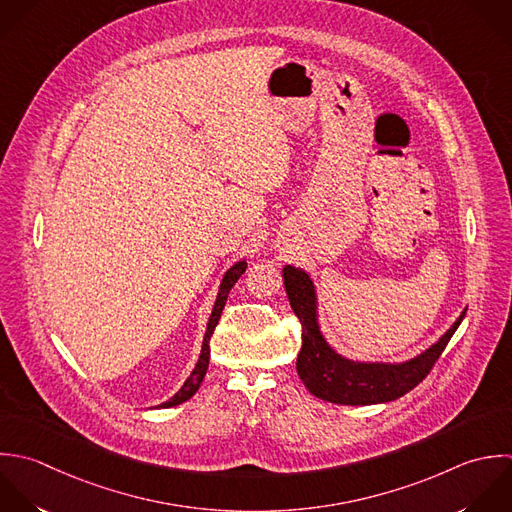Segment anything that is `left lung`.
<instances>
[{
    "label": "left lung",
    "mask_w": 512,
    "mask_h": 512,
    "mask_svg": "<svg viewBox=\"0 0 512 512\" xmlns=\"http://www.w3.org/2000/svg\"><path fill=\"white\" fill-rule=\"evenodd\" d=\"M283 279L291 309L299 317L303 329L297 373L309 393L335 405H375L407 395L431 373L467 313L465 311L431 349L407 363H353L337 355L323 339L317 325L315 289L309 275L287 265L283 269Z\"/></svg>",
    "instance_id": "obj_1"
}]
</instances>
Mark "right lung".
Listing matches in <instances>:
<instances>
[{
	"label": "right lung",
	"instance_id": "1",
	"mask_svg": "<svg viewBox=\"0 0 512 512\" xmlns=\"http://www.w3.org/2000/svg\"><path fill=\"white\" fill-rule=\"evenodd\" d=\"M245 267H247V263H245V261H239V263H235V265L225 273V277H223V281H221V287H219V295H217L213 313H211L209 323H207V333H205V339H203V347H201L199 361H197L193 373L189 375V379L183 383V387H181L167 403H163V405H159V407H175V405H181L183 401L191 399V397L197 393V389L201 387L203 377H205L207 367H209V339H211V335H213V331H215V327H217V323H219V319H221L223 307H225V303H227V295H229V291L233 289V285L237 283V279L245 273Z\"/></svg>",
	"mask_w": 512,
	"mask_h": 512
}]
</instances>
